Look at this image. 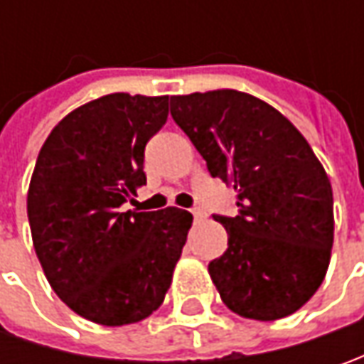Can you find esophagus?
I'll return each instance as SVG.
<instances>
[{
	"instance_id": "1",
	"label": "esophagus",
	"mask_w": 364,
	"mask_h": 364,
	"mask_svg": "<svg viewBox=\"0 0 364 364\" xmlns=\"http://www.w3.org/2000/svg\"><path fill=\"white\" fill-rule=\"evenodd\" d=\"M192 217H194V220H196V223H200V220H204V217H206V215H204L200 208H192Z\"/></svg>"
}]
</instances>
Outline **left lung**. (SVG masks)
Returning a JSON list of instances; mask_svg holds the SVG:
<instances>
[{
    "label": "left lung",
    "mask_w": 364,
    "mask_h": 364,
    "mask_svg": "<svg viewBox=\"0 0 364 364\" xmlns=\"http://www.w3.org/2000/svg\"><path fill=\"white\" fill-rule=\"evenodd\" d=\"M170 113L237 192V217H215L229 235L208 263L220 300L261 322L294 314L324 282L334 241L332 186L310 144L277 109L232 89L170 97Z\"/></svg>",
    "instance_id": "left-lung-1"
}]
</instances>
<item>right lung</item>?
<instances>
[{"label":"right lung","instance_id":"1","mask_svg":"<svg viewBox=\"0 0 364 364\" xmlns=\"http://www.w3.org/2000/svg\"><path fill=\"white\" fill-rule=\"evenodd\" d=\"M168 119V97L113 92L70 111L46 137L28 190L36 255L78 316L123 326L158 310L192 215L121 213L146 184L144 149Z\"/></svg>","mask_w":364,"mask_h":364}]
</instances>
